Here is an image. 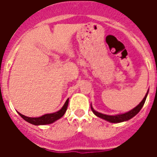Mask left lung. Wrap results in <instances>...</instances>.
Returning a JSON list of instances; mask_svg holds the SVG:
<instances>
[{
	"label": "left lung",
	"instance_id": "1",
	"mask_svg": "<svg viewBox=\"0 0 157 157\" xmlns=\"http://www.w3.org/2000/svg\"><path fill=\"white\" fill-rule=\"evenodd\" d=\"M147 94H148V90L147 92L146 95L144 98V99L141 101V103H139L138 106L133 108L132 110L129 111V112H125V113H122V114H118V115H114V116H110V115H105L103 113H100V112H97L94 109L92 106H91V110L92 112H94V114L97 116L98 117H100L102 119L105 120L108 122H111V123H120V122L126 121H129V119H131L133 117L137 115L139 112V111L142 109V107H144V103L146 101L147 96Z\"/></svg>",
	"mask_w": 157,
	"mask_h": 157
}]
</instances>
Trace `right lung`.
Listing matches in <instances>:
<instances>
[{"instance_id":"1","label":"right lung","mask_w":157,"mask_h":157,"mask_svg":"<svg viewBox=\"0 0 157 157\" xmlns=\"http://www.w3.org/2000/svg\"><path fill=\"white\" fill-rule=\"evenodd\" d=\"M68 101L69 98L67 99L64 105L63 106L61 109L54 113H50V114L43 115L40 117H26L24 115L21 114L19 112H18L19 116H20L23 120H25L26 121H28L30 124H35V125H42V124H49L51 123H54V121H56L57 120L60 119L67 111V106H68Z\"/></svg>"}]
</instances>
